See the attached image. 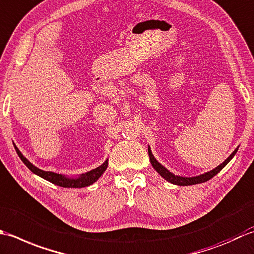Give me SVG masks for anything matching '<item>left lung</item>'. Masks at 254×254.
<instances>
[{
  "mask_svg": "<svg viewBox=\"0 0 254 254\" xmlns=\"http://www.w3.org/2000/svg\"><path fill=\"white\" fill-rule=\"evenodd\" d=\"M15 149H16V152L18 153V149L15 147ZM237 150L238 149H236L234 152H232L230 156L227 158L224 162H222L220 165H218V167L217 168H215L214 170H211V171H209V172H207V173H205V174H200V175H198V177H193V178H183V177H179V175H174L173 173H171L169 170H167L165 169L163 165H161L160 164L157 160H156V158L153 157V154H152V152H151V149H150L149 147H148V152H149V158H150V162H151V164H152V167L156 169V171L157 172L161 175L162 178H164L165 180L167 181H169L170 183H173V184H177V185H193V184H198V183H203V182H206V181H208V180H210L211 178H214L215 175L218 173V172H220V171L224 169L226 165H227V163H228L230 160L234 158V156L236 154V152H237Z\"/></svg>",
  "mask_w": 254,
  "mask_h": 254,
  "instance_id": "8db88e82",
  "label": "left lung"
}]
</instances>
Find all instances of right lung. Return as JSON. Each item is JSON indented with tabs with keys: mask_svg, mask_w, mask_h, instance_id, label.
Returning <instances> with one entry per match:
<instances>
[{
	"mask_svg": "<svg viewBox=\"0 0 254 254\" xmlns=\"http://www.w3.org/2000/svg\"><path fill=\"white\" fill-rule=\"evenodd\" d=\"M17 154L19 156L20 160H22V161L26 164V167L32 171V172L39 175L40 178L49 181L51 183L62 186V188H85V186L93 184L94 182H96L98 178H100L103 173H104V171L107 169V164H108V160H106V161L102 165H100V167H97L96 169H93L84 174H81L79 178L74 179V178H68L65 177V175L58 174L55 172H50V171L40 170L37 167H35L34 164L30 163L28 160L26 159L22 153H20L19 150Z\"/></svg>",
	"mask_w": 254,
	"mask_h": 254,
	"instance_id": "1",
	"label": "right lung"
}]
</instances>
